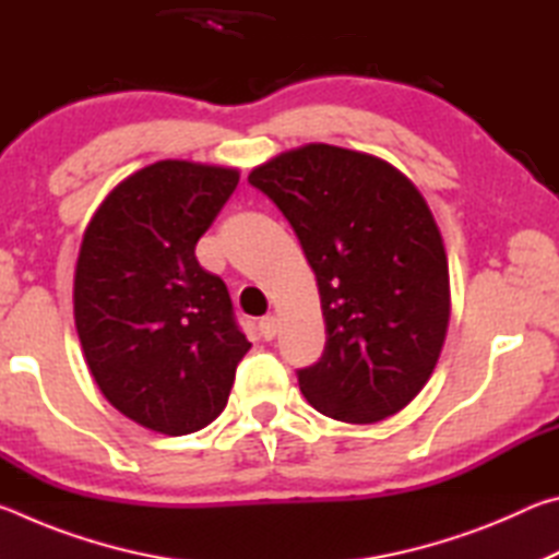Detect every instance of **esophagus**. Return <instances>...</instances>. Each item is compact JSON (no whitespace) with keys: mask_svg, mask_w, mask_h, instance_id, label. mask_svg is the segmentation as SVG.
Masks as SVG:
<instances>
[{"mask_svg":"<svg viewBox=\"0 0 559 559\" xmlns=\"http://www.w3.org/2000/svg\"><path fill=\"white\" fill-rule=\"evenodd\" d=\"M259 333L263 340H273L278 333V318L276 316H266L259 323Z\"/></svg>","mask_w":559,"mask_h":559,"instance_id":"1","label":"esophagus"}]
</instances>
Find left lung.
<instances>
[{"label":"left lung","instance_id":"1","mask_svg":"<svg viewBox=\"0 0 559 559\" xmlns=\"http://www.w3.org/2000/svg\"><path fill=\"white\" fill-rule=\"evenodd\" d=\"M316 273L328 343L298 372L330 419L377 424L429 382L447 340V249L419 189L382 157L325 143L286 150L251 169Z\"/></svg>","mask_w":559,"mask_h":559}]
</instances>
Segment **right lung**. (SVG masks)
Returning a JSON list of instances; mask_svg holds the SVG:
<instances>
[{
	"label": "right lung",
	"instance_id": "obj_1",
	"mask_svg": "<svg viewBox=\"0 0 559 559\" xmlns=\"http://www.w3.org/2000/svg\"><path fill=\"white\" fill-rule=\"evenodd\" d=\"M239 169L159 159L110 189L83 231L73 318L103 396L140 427L185 437L229 400L251 343L219 276L194 257Z\"/></svg>",
	"mask_w": 559,
	"mask_h": 559
}]
</instances>
